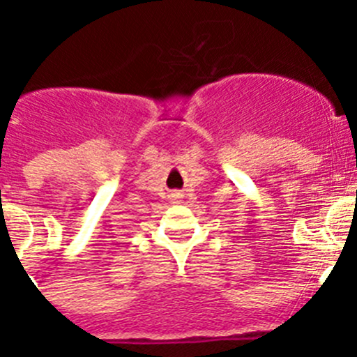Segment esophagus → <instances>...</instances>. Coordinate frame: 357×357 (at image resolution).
Instances as JSON below:
<instances>
[{
  "mask_svg": "<svg viewBox=\"0 0 357 357\" xmlns=\"http://www.w3.org/2000/svg\"><path fill=\"white\" fill-rule=\"evenodd\" d=\"M181 198H182V195H172L173 202H181Z\"/></svg>",
  "mask_w": 357,
  "mask_h": 357,
  "instance_id": "esophagus-1",
  "label": "esophagus"
}]
</instances>
